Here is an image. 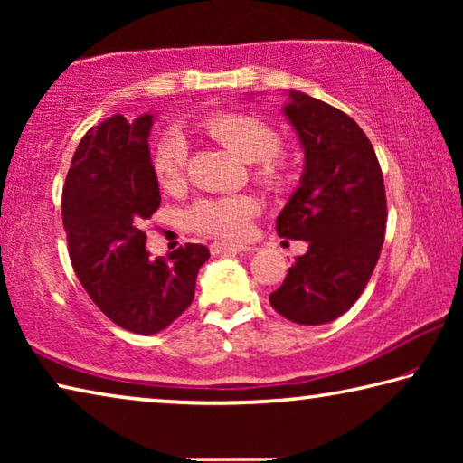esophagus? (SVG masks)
Returning a JSON list of instances; mask_svg holds the SVG:
<instances>
[{"label":"esophagus","instance_id":"obj_1","mask_svg":"<svg viewBox=\"0 0 463 463\" xmlns=\"http://www.w3.org/2000/svg\"><path fill=\"white\" fill-rule=\"evenodd\" d=\"M253 247L247 245H232V242H224V241H214L210 245V253L213 255H234V253H253Z\"/></svg>","mask_w":463,"mask_h":463}]
</instances>
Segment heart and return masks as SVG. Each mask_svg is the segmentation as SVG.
<instances>
[{"mask_svg": "<svg viewBox=\"0 0 463 463\" xmlns=\"http://www.w3.org/2000/svg\"><path fill=\"white\" fill-rule=\"evenodd\" d=\"M203 130L221 143L226 151L245 163H255L257 182L269 190H281L288 184V171L278 159L281 138L276 130L255 116L222 114L203 122ZM187 145L182 132L171 130L156 143L153 151V171L156 182L174 190L184 179ZM257 203L249 195H224V198H202L185 213L190 229L210 237L229 241L245 239Z\"/></svg>", "mask_w": 463, "mask_h": 463, "instance_id": "1", "label": "heart"}]
</instances>
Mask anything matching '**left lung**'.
<instances>
[{
    "mask_svg": "<svg viewBox=\"0 0 463 463\" xmlns=\"http://www.w3.org/2000/svg\"><path fill=\"white\" fill-rule=\"evenodd\" d=\"M281 114L300 140L304 171L276 231L307 241L308 250L269 304L296 325L317 326L345 315L367 286L386 232V192L378 156L354 118L298 90L288 91Z\"/></svg>",
    "mask_w": 463,
    "mask_h": 463,
    "instance_id": "obj_1",
    "label": "left lung"
}]
</instances>
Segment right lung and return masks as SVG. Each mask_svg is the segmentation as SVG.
Listing matches in <instances>:
<instances>
[{
  "label": "right lung",
  "mask_w": 463,
  "mask_h": 463,
  "mask_svg": "<svg viewBox=\"0 0 463 463\" xmlns=\"http://www.w3.org/2000/svg\"><path fill=\"white\" fill-rule=\"evenodd\" d=\"M155 114H122L88 130L62 187L69 257L104 315L137 335L167 328L190 307L210 250L187 242L167 260H148L143 221L161 206L148 135Z\"/></svg>",
  "instance_id": "obj_1"
}]
</instances>
